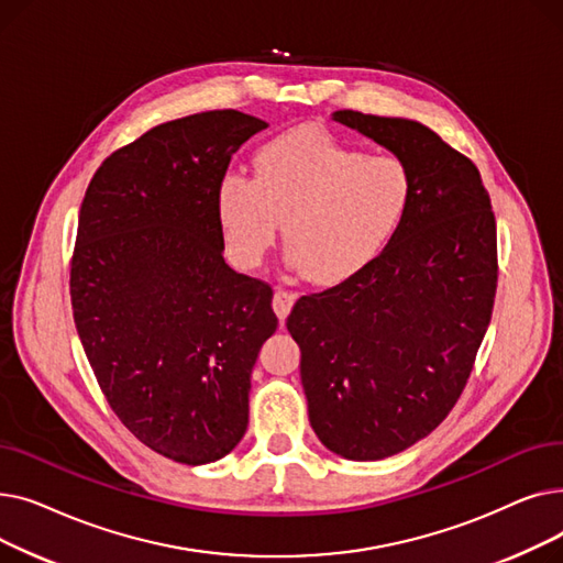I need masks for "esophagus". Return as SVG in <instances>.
Returning <instances> with one entry per match:
<instances>
[{"label":"esophagus","instance_id":"1","mask_svg":"<svg viewBox=\"0 0 563 563\" xmlns=\"http://www.w3.org/2000/svg\"><path fill=\"white\" fill-rule=\"evenodd\" d=\"M294 301H297V294L285 291V289H280V287L274 291V303H272V306H274V312L278 314L280 323L287 319V314H289Z\"/></svg>","mask_w":563,"mask_h":563}]
</instances>
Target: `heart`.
Masks as SVG:
<instances>
[{
    "label": "heart",
    "instance_id": "b5f03b06",
    "mask_svg": "<svg viewBox=\"0 0 563 563\" xmlns=\"http://www.w3.org/2000/svg\"><path fill=\"white\" fill-rule=\"evenodd\" d=\"M255 177L230 173L217 212L232 257L253 266L283 221L287 262L333 285L374 260L404 223L412 175L393 155H365L327 130H289L257 147Z\"/></svg>",
    "mask_w": 563,
    "mask_h": 563
}]
</instances>
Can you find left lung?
<instances>
[{
  "mask_svg": "<svg viewBox=\"0 0 563 563\" xmlns=\"http://www.w3.org/2000/svg\"><path fill=\"white\" fill-rule=\"evenodd\" d=\"M399 157L412 200L399 230L344 283L301 297L308 418L323 448L380 461L427 438L461 397L497 287V232L477 166L410 118L333 111Z\"/></svg>",
  "mask_w": 563,
  "mask_h": 563,
  "instance_id": "obj_1",
  "label": "left lung"
}]
</instances>
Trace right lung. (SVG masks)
Instances as JSON below:
<instances>
[{
    "label": "right lung",
    "instance_id": "1",
    "mask_svg": "<svg viewBox=\"0 0 563 563\" xmlns=\"http://www.w3.org/2000/svg\"><path fill=\"white\" fill-rule=\"evenodd\" d=\"M262 130L234 109L157 125L102 162L81 202L70 297L86 358L118 420L177 463L240 445L278 327L272 287L225 264L217 212L230 157Z\"/></svg>",
    "mask_w": 563,
    "mask_h": 563
}]
</instances>
